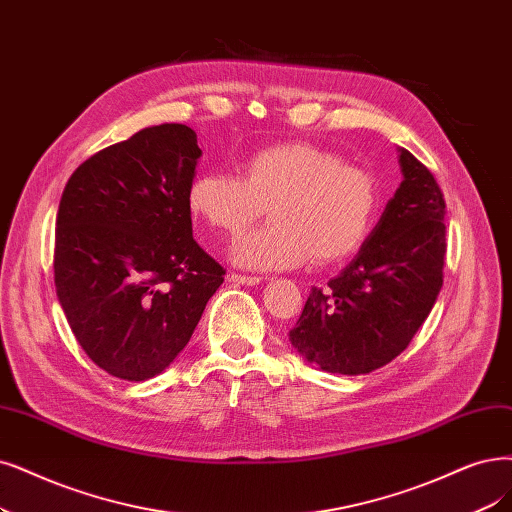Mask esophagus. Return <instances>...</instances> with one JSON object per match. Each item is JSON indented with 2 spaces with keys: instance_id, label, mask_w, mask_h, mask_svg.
Segmentation results:
<instances>
[{
  "instance_id": "1",
  "label": "esophagus",
  "mask_w": 512,
  "mask_h": 512,
  "mask_svg": "<svg viewBox=\"0 0 512 512\" xmlns=\"http://www.w3.org/2000/svg\"><path fill=\"white\" fill-rule=\"evenodd\" d=\"M230 282H234V285H242V287H255L261 282L259 276H242V274H232L230 276Z\"/></svg>"
}]
</instances>
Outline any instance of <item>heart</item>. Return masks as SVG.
Here are the masks:
<instances>
[{"instance_id": "b5f03b06", "label": "heart", "mask_w": 512, "mask_h": 512, "mask_svg": "<svg viewBox=\"0 0 512 512\" xmlns=\"http://www.w3.org/2000/svg\"><path fill=\"white\" fill-rule=\"evenodd\" d=\"M270 204V225L234 244L232 261L255 272L291 270L312 255L335 263L361 249L380 192L367 170L310 143H280L246 158L242 177L200 173L187 206L217 232L238 236Z\"/></svg>"}]
</instances>
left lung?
Listing matches in <instances>:
<instances>
[{
	"instance_id": "obj_1",
	"label": "left lung",
	"mask_w": 512,
	"mask_h": 512,
	"mask_svg": "<svg viewBox=\"0 0 512 512\" xmlns=\"http://www.w3.org/2000/svg\"><path fill=\"white\" fill-rule=\"evenodd\" d=\"M403 181L361 251L312 289L293 348L327 373L361 375L399 356L443 287L445 200L430 170L399 147Z\"/></svg>"
}]
</instances>
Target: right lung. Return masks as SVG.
Masks as SVG:
<instances>
[{
    "label": "right lung",
    "instance_id": "1",
    "mask_svg": "<svg viewBox=\"0 0 512 512\" xmlns=\"http://www.w3.org/2000/svg\"><path fill=\"white\" fill-rule=\"evenodd\" d=\"M200 156L192 128L160 124L94 154L65 185L56 295L90 361L120 380L173 365L223 282L192 234Z\"/></svg>",
    "mask_w": 512,
    "mask_h": 512
}]
</instances>
